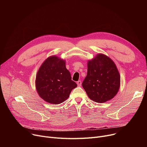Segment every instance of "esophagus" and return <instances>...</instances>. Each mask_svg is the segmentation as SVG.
<instances>
[{"mask_svg": "<svg viewBox=\"0 0 147 147\" xmlns=\"http://www.w3.org/2000/svg\"><path fill=\"white\" fill-rule=\"evenodd\" d=\"M77 84H78V86H81V84H82V82L80 80H79L77 82Z\"/></svg>", "mask_w": 147, "mask_h": 147, "instance_id": "1", "label": "esophagus"}]
</instances>
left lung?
Here are the masks:
<instances>
[{
  "mask_svg": "<svg viewBox=\"0 0 147 147\" xmlns=\"http://www.w3.org/2000/svg\"><path fill=\"white\" fill-rule=\"evenodd\" d=\"M120 83L118 69L109 57L99 54L88 61L87 76L82 86L92 101L102 103L113 98L119 91Z\"/></svg>",
  "mask_w": 147,
  "mask_h": 147,
  "instance_id": "left-lung-1",
  "label": "left lung"
}]
</instances>
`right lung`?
Returning a JSON list of instances; mask_svg holds the SVG:
<instances>
[{"label":"right lung","instance_id":"add662e5","mask_svg":"<svg viewBox=\"0 0 147 147\" xmlns=\"http://www.w3.org/2000/svg\"><path fill=\"white\" fill-rule=\"evenodd\" d=\"M36 86L38 95L45 101L58 104L69 97L78 84L71 80L65 61L52 56L46 59L38 69Z\"/></svg>","mask_w":147,"mask_h":147}]
</instances>
